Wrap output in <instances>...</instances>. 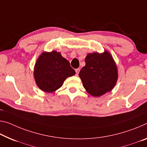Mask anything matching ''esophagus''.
Wrapping results in <instances>:
<instances>
[{
	"instance_id": "obj_1",
	"label": "esophagus",
	"mask_w": 147,
	"mask_h": 147,
	"mask_svg": "<svg viewBox=\"0 0 147 147\" xmlns=\"http://www.w3.org/2000/svg\"><path fill=\"white\" fill-rule=\"evenodd\" d=\"M80 69L79 68H78V69H75V71H76V74H78V73H79V72H80Z\"/></svg>"
}]
</instances>
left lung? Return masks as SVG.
<instances>
[{
  "label": "left lung",
  "instance_id": "1",
  "mask_svg": "<svg viewBox=\"0 0 147 147\" xmlns=\"http://www.w3.org/2000/svg\"><path fill=\"white\" fill-rule=\"evenodd\" d=\"M85 62L78 75L88 94L99 97L113 90L118 80V71L111 53L107 51L88 53Z\"/></svg>",
  "mask_w": 147,
  "mask_h": 147
}]
</instances>
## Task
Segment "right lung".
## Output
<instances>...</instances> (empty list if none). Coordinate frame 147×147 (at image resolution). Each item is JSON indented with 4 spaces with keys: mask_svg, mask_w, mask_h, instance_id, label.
<instances>
[{
    "mask_svg": "<svg viewBox=\"0 0 147 147\" xmlns=\"http://www.w3.org/2000/svg\"><path fill=\"white\" fill-rule=\"evenodd\" d=\"M75 74L68 60L56 51L43 52L34 65V77L36 85L48 93L59 89L65 79Z\"/></svg>",
    "mask_w": 147,
    "mask_h": 147,
    "instance_id": "obj_1",
    "label": "right lung"
}]
</instances>
